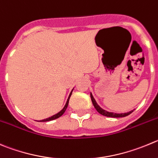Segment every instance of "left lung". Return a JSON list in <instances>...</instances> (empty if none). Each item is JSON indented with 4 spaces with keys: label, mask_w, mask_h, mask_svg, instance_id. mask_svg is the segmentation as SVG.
Returning a JSON list of instances; mask_svg holds the SVG:
<instances>
[{
    "label": "left lung",
    "mask_w": 158,
    "mask_h": 158,
    "mask_svg": "<svg viewBox=\"0 0 158 158\" xmlns=\"http://www.w3.org/2000/svg\"><path fill=\"white\" fill-rule=\"evenodd\" d=\"M90 97H91V101H92V103L93 104H94V107L96 108V110H97L100 114H102V115L104 116H107V117H110V118H122V117H126V116L129 115V114H130L133 111V110H131V111H129V112L121 113V114H117V113H114V112H109V111H107V110L101 108V107L97 104V103L96 102L95 99L94 98V96L92 95L91 93H90Z\"/></svg>",
    "instance_id": "8db88e82"
}]
</instances>
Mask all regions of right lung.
I'll list each match as a JSON object with an SVG mask.
<instances>
[{
    "label": "right lung",
    "mask_w": 158,
    "mask_h": 158,
    "mask_svg": "<svg viewBox=\"0 0 158 158\" xmlns=\"http://www.w3.org/2000/svg\"><path fill=\"white\" fill-rule=\"evenodd\" d=\"M72 90H73V89H72ZM72 92L70 93V94H69V98H68V100H67V102H66L65 105H64V108H63L62 110H61V111H59V112L57 113V114H54V115L51 116V117H50V118H46V119H44V120H41L40 122H48V121L54 120V119H56V118H58L59 117H61V116L62 115V114H64V111H65V110H66V109H67V107H68V105H69V99H70V97H71V95H72Z\"/></svg>",
    "instance_id": "add662e5"
}]
</instances>
